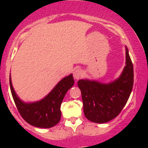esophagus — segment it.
<instances>
[{"label": "esophagus", "mask_w": 148, "mask_h": 148, "mask_svg": "<svg viewBox=\"0 0 148 148\" xmlns=\"http://www.w3.org/2000/svg\"><path fill=\"white\" fill-rule=\"evenodd\" d=\"M82 74L83 72L82 71V69H77L74 70V72H73V76H74V78L76 80H78L82 77Z\"/></svg>", "instance_id": "1"}]
</instances>
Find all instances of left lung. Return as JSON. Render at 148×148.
<instances>
[{
    "mask_svg": "<svg viewBox=\"0 0 148 148\" xmlns=\"http://www.w3.org/2000/svg\"><path fill=\"white\" fill-rule=\"evenodd\" d=\"M126 66L120 77L110 83L95 80L80 79L84 113L86 118L95 123H105L115 118L130 97L133 86V65L127 46Z\"/></svg>",
    "mask_w": 148,
    "mask_h": 148,
    "instance_id": "left-lung-1",
    "label": "left lung"
}]
</instances>
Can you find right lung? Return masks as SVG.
<instances>
[{"mask_svg": "<svg viewBox=\"0 0 148 148\" xmlns=\"http://www.w3.org/2000/svg\"><path fill=\"white\" fill-rule=\"evenodd\" d=\"M10 87L13 100L21 117L31 125L41 128H50L60 121L61 104L67 91L74 85L72 74L62 79L42 99L34 102H25L18 97L13 87L10 74Z\"/></svg>", "mask_w": 148, "mask_h": 148, "instance_id": "1", "label": "right lung"}]
</instances>
